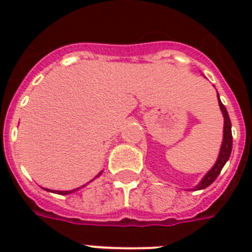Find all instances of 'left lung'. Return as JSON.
<instances>
[{"label": "left lung", "mask_w": 252, "mask_h": 252, "mask_svg": "<svg viewBox=\"0 0 252 252\" xmlns=\"http://www.w3.org/2000/svg\"><path fill=\"white\" fill-rule=\"evenodd\" d=\"M219 104H220V108H221V111H222V115H223L222 145H221L219 158H217V161H216L215 166H213V167H212L211 170L207 172V175L204 176L203 179H201V182H200V183L197 184L195 188H193L195 191H197V189H204V188H207L208 186H211V184L213 183L216 179H217V176L220 175V172H221L222 167L227 162V159L230 158L231 148H233V136H231L230 118H229V114H227L226 107L223 106L222 102L220 100V96H219Z\"/></svg>", "instance_id": "8db88e82"}]
</instances>
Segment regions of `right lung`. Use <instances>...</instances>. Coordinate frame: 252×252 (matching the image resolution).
I'll return each mask as SVG.
<instances>
[{
    "label": "right lung",
    "instance_id": "add662e5",
    "mask_svg": "<svg viewBox=\"0 0 252 252\" xmlns=\"http://www.w3.org/2000/svg\"><path fill=\"white\" fill-rule=\"evenodd\" d=\"M100 174H102V172H99V175H100ZM44 189H45V191H49V189H47V188H44ZM77 189H78V188H76V189H73V191H56V192H57V193H60V195H69V193H72V192L77 191Z\"/></svg>",
    "mask_w": 252,
    "mask_h": 252
}]
</instances>
